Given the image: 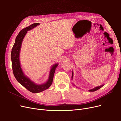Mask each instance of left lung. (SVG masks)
<instances>
[{"instance_id": "obj_1", "label": "left lung", "mask_w": 121, "mask_h": 121, "mask_svg": "<svg viewBox=\"0 0 121 121\" xmlns=\"http://www.w3.org/2000/svg\"><path fill=\"white\" fill-rule=\"evenodd\" d=\"M73 72H72V78L73 79ZM103 86H104V85H100V86H99L96 87H95V88H94L92 89L89 90V92H94V91H97V90H99V89H100L101 87H102Z\"/></svg>"}]
</instances>
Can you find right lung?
<instances>
[{"label": "right lung", "mask_w": 121, "mask_h": 121, "mask_svg": "<svg viewBox=\"0 0 121 121\" xmlns=\"http://www.w3.org/2000/svg\"><path fill=\"white\" fill-rule=\"evenodd\" d=\"M39 24V23H33L22 30L16 38L15 43L11 52L13 72L16 79L22 85L26 88L30 92L33 93L41 92L47 89L50 86L52 83L55 69L58 65V64H55L52 66L50 69L48 81L43 84L35 83L29 78L27 77L22 71L20 61V53L22 41L28 31L34 28Z\"/></svg>", "instance_id": "obj_1"}]
</instances>
